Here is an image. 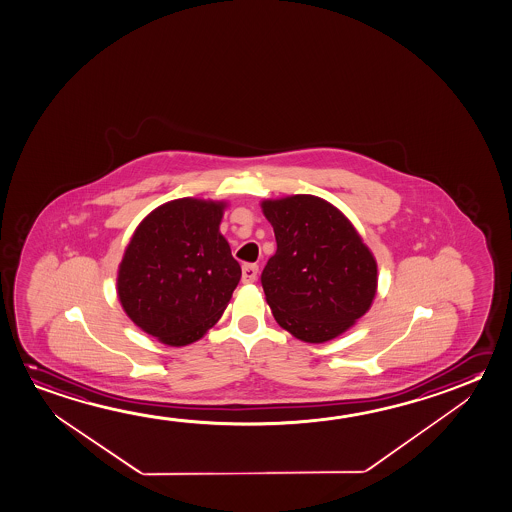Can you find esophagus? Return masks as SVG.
Here are the masks:
<instances>
[{
    "label": "esophagus",
    "instance_id": "esophagus-1",
    "mask_svg": "<svg viewBox=\"0 0 512 512\" xmlns=\"http://www.w3.org/2000/svg\"><path fill=\"white\" fill-rule=\"evenodd\" d=\"M256 277H258V265L245 263L244 267H242V283H254Z\"/></svg>",
    "mask_w": 512,
    "mask_h": 512
}]
</instances>
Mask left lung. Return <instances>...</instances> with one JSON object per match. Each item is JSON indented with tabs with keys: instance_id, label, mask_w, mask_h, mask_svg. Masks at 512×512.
Returning <instances> with one entry per match:
<instances>
[{
	"instance_id": "left-lung-1",
	"label": "left lung",
	"mask_w": 512,
	"mask_h": 512,
	"mask_svg": "<svg viewBox=\"0 0 512 512\" xmlns=\"http://www.w3.org/2000/svg\"><path fill=\"white\" fill-rule=\"evenodd\" d=\"M261 208L276 233L261 286L277 324L308 343L345 333L374 301V254L350 220L320 197L267 199Z\"/></svg>"
}]
</instances>
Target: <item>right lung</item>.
<instances>
[{
    "label": "right lung",
    "instance_id": "1",
    "mask_svg": "<svg viewBox=\"0 0 512 512\" xmlns=\"http://www.w3.org/2000/svg\"><path fill=\"white\" fill-rule=\"evenodd\" d=\"M226 203L183 197L138 224L124 251L117 295L135 324L183 347L203 338L228 306L242 268L219 226Z\"/></svg>",
    "mask_w": 512,
    "mask_h": 512
}]
</instances>
